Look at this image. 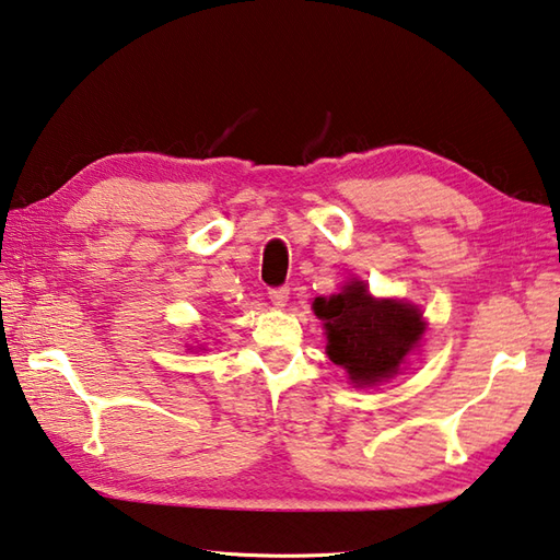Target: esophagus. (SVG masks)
Here are the masks:
<instances>
[{"label":"esophagus","instance_id":"esophagus-1","mask_svg":"<svg viewBox=\"0 0 560 560\" xmlns=\"http://www.w3.org/2000/svg\"><path fill=\"white\" fill-rule=\"evenodd\" d=\"M269 301L277 305V308H283L289 301V289L287 287H279V289H269Z\"/></svg>","mask_w":560,"mask_h":560}]
</instances>
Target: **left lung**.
Returning <instances> with one entry per match:
<instances>
[{
  "mask_svg": "<svg viewBox=\"0 0 560 560\" xmlns=\"http://www.w3.org/2000/svg\"><path fill=\"white\" fill-rule=\"evenodd\" d=\"M313 311L325 320L327 357L347 369L357 386L390 378L424 332L415 305L371 299L361 281L332 299H315Z\"/></svg>",
  "mask_w": 560,
  "mask_h": 560,
  "instance_id": "obj_1",
  "label": "left lung"
}]
</instances>
